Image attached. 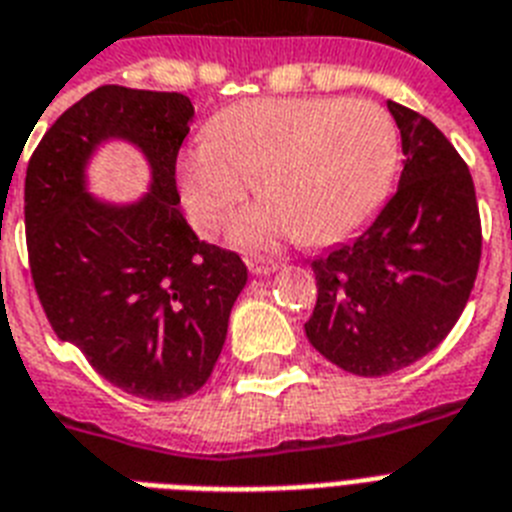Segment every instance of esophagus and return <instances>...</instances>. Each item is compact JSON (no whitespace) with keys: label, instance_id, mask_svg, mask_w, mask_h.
<instances>
[{"label":"esophagus","instance_id":"obj_1","mask_svg":"<svg viewBox=\"0 0 512 512\" xmlns=\"http://www.w3.org/2000/svg\"><path fill=\"white\" fill-rule=\"evenodd\" d=\"M248 269H251L253 274H272V272H277V269H280V261L277 259H266V256H251V259H248Z\"/></svg>","mask_w":512,"mask_h":512}]
</instances>
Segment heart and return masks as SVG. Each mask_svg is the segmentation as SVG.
Instances as JSON below:
<instances>
[{"label":"heart","mask_w":512,"mask_h":512,"mask_svg":"<svg viewBox=\"0 0 512 512\" xmlns=\"http://www.w3.org/2000/svg\"><path fill=\"white\" fill-rule=\"evenodd\" d=\"M400 159L392 114L369 99H248L209 122V138L183 151L177 185L198 232L211 235L246 204L232 243L272 248L295 238L324 246L345 238L382 204Z\"/></svg>","instance_id":"obj_1"}]
</instances>
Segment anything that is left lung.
Listing matches in <instances>:
<instances>
[{
  "instance_id": "left-lung-1",
  "label": "left lung",
  "mask_w": 512,
  "mask_h": 512,
  "mask_svg": "<svg viewBox=\"0 0 512 512\" xmlns=\"http://www.w3.org/2000/svg\"><path fill=\"white\" fill-rule=\"evenodd\" d=\"M403 138L395 196L350 243L311 261L306 337L358 377H384L445 340L474 290L481 219L468 164L424 114L387 101Z\"/></svg>"
}]
</instances>
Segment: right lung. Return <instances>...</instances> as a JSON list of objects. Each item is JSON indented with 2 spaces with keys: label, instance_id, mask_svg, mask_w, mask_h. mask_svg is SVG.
Here are the masks:
<instances>
[{
  "label": "right lung",
  "instance_id": "obj_1",
  "mask_svg": "<svg viewBox=\"0 0 512 512\" xmlns=\"http://www.w3.org/2000/svg\"><path fill=\"white\" fill-rule=\"evenodd\" d=\"M193 104L175 91L101 86L46 130L25 170V240L54 335L96 374L143 400L172 403L214 371L248 269L211 246L177 209V151ZM125 137L152 164V193L130 207L85 193L101 140Z\"/></svg>",
  "mask_w": 512,
  "mask_h": 512
}]
</instances>
